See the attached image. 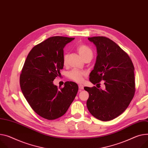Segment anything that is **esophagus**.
Returning <instances> with one entry per match:
<instances>
[{
	"label": "esophagus",
	"instance_id": "obj_1",
	"mask_svg": "<svg viewBox=\"0 0 148 148\" xmlns=\"http://www.w3.org/2000/svg\"><path fill=\"white\" fill-rule=\"evenodd\" d=\"M84 86L83 85H79V90H80V91L81 90L84 89Z\"/></svg>",
	"mask_w": 148,
	"mask_h": 148
}]
</instances>
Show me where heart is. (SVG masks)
I'll return each mask as SVG.
<instances>
[{"label":"heart","instance_id":"obj_1","mask_svg":"<svg viewBox=\"0 0 148 148\" xmlns=\"http://www.w3.org/2000/svg\"><path fill=\"white\" fill-rule=\"evenodd\" d=\"M77 50L79 54L84 59L85 56H88L89 54H92V51L88 46L84 44H80L77 47ZM67 57L68 55L67 53H65L63 55V62L64 64L67 63ZM86 73L85 72L83 71H79L76 69H73L69 73V77L72 80L77 82V83H81L84 81V77L85 76Z\"/></svg>","mask_w":148,"mask_h":148}]
</instances>
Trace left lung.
<instances>
[{"label":"left lung","instance_id":"1","mask_svg":"<svg viewBox=\"0 0 148 148\" xmlns=\"http://www.w3.org/2000/svg\"><path fill=\"white\" fill-rule=\"evenodd\" d=\"M88 40L95 45L97 52L89 81L94 85L104 81L106 89L85 87L89 93L86 106L96 119L110 121L126 110L134 97V66L128 54L111 40L105 37Z\"/></svg>","mask_w":148,"mask_h":148}]
</instances>
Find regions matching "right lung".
Listing matches in <instances>:
<instances>
[{"label":"right lung","instance_id":"add662e5","mask_svg":"<svg viewBox=\"0 0 148 148\" xmlns=\"http://www.w3.org/2000/svg\"><path fill=\"white\" fill-rule=\"evenodd\" d=\"M75 38L55 36L34 47L20 75L21 89L32 110L47 120L63 116L78 90L77 84L66 82L63 88L54 85L63 68V49Z\"/></svg>","mask_w":148,"mask_h":148}]
</instances>
